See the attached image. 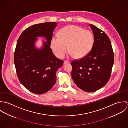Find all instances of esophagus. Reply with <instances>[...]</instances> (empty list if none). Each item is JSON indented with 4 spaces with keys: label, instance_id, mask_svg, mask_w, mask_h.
Here are the masks:
<instances>
[{
    "label": "esophagus",
    "instance_id": "1",
    "mask_svg": "<svg viewBox=\"0 0 128 128\" xmlns=\"http://www.w3.org/2000/svg\"><path fill=\"white\" fill-rule=\"evenodd\" d=\"M70 62V61H68V60H64V64H69Z\"/></svg>",
    "mask_w": 128,
    "mask_h": 128
}]
</instances>
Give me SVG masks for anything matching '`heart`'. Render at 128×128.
Segmentation results:
<instances>
[{
    "mask_svg": "<svg viewBox=\"0 0 128 128\" xmlns=\"http://www.w3.org/2000/svg\"><path fill=\"white\" fill-rule=\"evenodd\" d=\"M94 42V37L91 31L80 26L70 25L60 31L59 37L52 38L51 47L59 58H64L69 49L70 56L81 58L90 53Z\"/></svg>",
    "mask_w": 128,
    "mask_h": 128,
    "instance_id": "obj_1",
    "label": "heart"
}]
</instances>
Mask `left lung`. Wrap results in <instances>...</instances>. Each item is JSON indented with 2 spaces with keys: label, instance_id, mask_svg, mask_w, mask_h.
Listing matches in <instances>:
<instances>
[{
  "label": "left lung",
  "instance_id": "1",
  "mask_svg": "<svg viewBox=\"0 0 128 128\" xmlns=\"http://www.w3.org/2000/svg\"><path fill=\"white\" fill-rule=\"evenodd\" d=\"M94 36L91 51L80 60L72 62V76L80 89L96 91L108 81L114 63V54L110 38L102 30L90 24Z\"/></svg>",
  "mask_w": 128,
  "mask_h": 128
}]
</instances>
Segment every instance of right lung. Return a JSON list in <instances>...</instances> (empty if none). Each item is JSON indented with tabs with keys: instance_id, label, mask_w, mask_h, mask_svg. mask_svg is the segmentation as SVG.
Masks as SVG:
<instances>
[{
	"instance_id": "1",
	"label": "right lung",
	"mask_w": 128,
	"mask_h": 128,
	"mask_svg": "<svg viewBox=\"0 0 128 128\" xmlns=\"http://www.w3.org/2000/svg\"><path fill=\"white\" fill-rule=\"evenodd\" d=\"M56 22L32 25L19 37L14 53V64L18 80L28 91L40 94L49 91L55 85L56 72L63 64L50 48ZM37 36H44L42 48L35 46Z\"/></svg>"
}]
</instances>
